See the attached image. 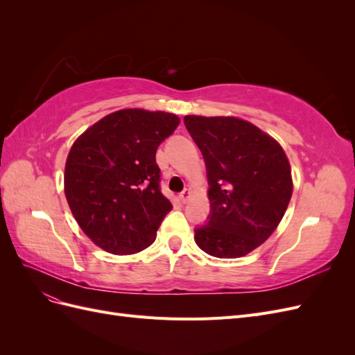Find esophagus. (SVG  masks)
I'll return each instance as SVG.
<instances>
[{
  "mask_svg": "<svg viewBox=\"0 0 355 355\" xmlns=\"http://www.w3.org/2000/svg\"><path fill=\"white\" fill-rule=\"evenodd\" d=\"M191 197H192V191L191 189H185L184 192H180V196H179L182 202H188Z\"/></svg>",
  "mask_w": 355,
  "mask_h": 355,
  "instance_id": "esophagus-1",
  "label": "esophagus"
}]
</instances>
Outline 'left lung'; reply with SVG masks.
<instances>
[{
	"mask_svg": "<svg viewBox=\"0 0 355 355\" xmlns=\"http://www.w3.org/2000/svg\"><path fill=\"white\" fill-rule=\"evenodd\" d=\"M206 161L211 214L196 230L202 252L220 259L245 256L270 239L292 198L293 180L282 145L239 116L185 115Z\"/></svg>",
	"mask_w": 355,
	"mask_h": 355,
	"instance_id": "1",
	"label": "left lung"
}]
</instances>
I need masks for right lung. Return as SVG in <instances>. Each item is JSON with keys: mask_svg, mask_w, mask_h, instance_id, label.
<instances>
[{"mask_svg": "<svg viewBox=\"0 0 355 355\" xmlns=\"http://www.w3.org/2000/svg\"><path fill=\"white\" fill-rule=\"evenodd\" d=\"M179 116L141 108L103 116L77 137L65 164V197L83 232L105 252L151 245L171 202L159 189L158 145Z\"/></svg>", "mask_w": 355, "mask_h": 355, "instance_id": "right-lung-1", "label": "right lung"}]
</instances>
